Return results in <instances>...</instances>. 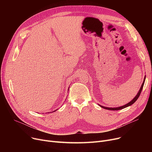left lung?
Wrapping results in <instances>:
<instances>
[{
	"instance_id": "1",
	"label": "left lung",
	"mask_w": 152,
	"mask_h": 152,
	"mask_svg": "<svg viewBox=\"0 0 152 152\" xmlns=\"http://www.w3.org/2000/svg\"><path fill=\"white\" fill-rule=\"evenodd\" d=\"M145 77H146V76H145V77H144V79H143V83H142V86H141V87H140V90H139V92L137 93V94L136 95V96H135L130 102H129L128 103H127V104H126V105H123V106H121V107H116V108H108V107H103V106H101V105H100L102 108H104V109H107V110H121V109H123V108H126V107H129V106H131V105H132L133 103L136 101L137 99H138V98H139V97L140 96V93H141V92H142V89H143V84H144V83H145Z\"/></svg>"
}]
</instances>
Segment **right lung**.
I'll return each instance as SVG.
<instances>
[{"instance_id":"obj_1","label":"right lung","mask_w":152,"mask_h":152,"mask_svg":"<svg viewBox=\"0 0 152 152\" xmlns=\"http://www.w3.org/2000/svg\"><path fill=\"white\" fill-rule=\"evenodd\" d=\"M56 110H55V111H56Z\"/></svg>"}]
</instances>
